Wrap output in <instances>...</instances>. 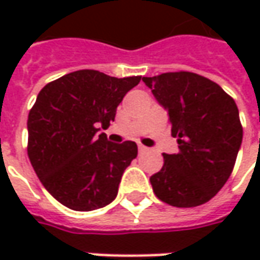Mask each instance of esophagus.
<instances>
[{
  "label": "esophagus",
  "mask_w": 260,
  "mask_h": 260,
  "mask_svg": "<svg viewBox=\"0 0 260 260\" xmlns=\"http://www.w3.org/2000/svg\"><path fill=\"white\" fill-rule=\"evenodd\" d=\"M137 147H139V152H140V153H145V152H147V150H149V147H146V146L142 145V143H139V146H137Z\"/></svg>",
  "instance_id": "obj_1"
}]
</instances>
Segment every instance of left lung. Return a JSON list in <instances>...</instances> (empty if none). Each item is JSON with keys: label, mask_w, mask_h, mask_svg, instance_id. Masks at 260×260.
Wrapping results in <instances>:
<instances>
[{"label": "left lung", "mask_w": 260, "mask_h": 260, "mask_svg": "<svg viewBox=\"0 0 260 260\" xmlns=\"http://www.w3.org/2000/svg\"><path fill=\"white\" fill-rule=\"evenodd\" d=\"M165 107L179 152L164 153L165 164L150 176L156 197L189 208L210 201L233 172L243 139L235 100L211 79L194 72L143 78Z\"/></svg>", "instance_id": "1"}]
</instances>
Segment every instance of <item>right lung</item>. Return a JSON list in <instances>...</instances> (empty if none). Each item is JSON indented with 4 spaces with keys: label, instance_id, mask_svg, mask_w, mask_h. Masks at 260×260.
Listing matches in <instances>:
<instances>
[{
    "label": "right lung",
    "instance_id": "1",
    "mask_svg": "<svg viewBox=\"0 0 260 260\" xmlns=\"http://www.w3.org/2000/svg\"><path fill=\"white\" fill-rule=\"evenodd\" d=\"M142 76L114 78L75 71L39 92L27 120V155L49 194L75 211L110 204L125 168L137 156L135 142L120 145L96 136L108 128L124 95Z\"/></svg>",
    "mask_w": 260,
    "mask_h": 260
}]
</instances>
